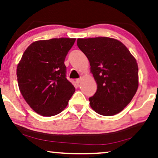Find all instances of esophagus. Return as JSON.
Wrapping results in <instances>:
<instances>
[{"instance_id":"obj_1","label":"esophagus","mask_w":158,"mask_h":158,"mask_svg":"<svg viewBox=\"0 0 158 158\" xmlns=\"http://www.w3.org/2000/svg\"><path fill=\"white\" fill-rule=\"evenodd\" d=\"M81 78H79V79H77L76 80L77 83L78 84L80 83V82H81Z\"/></svg>"}]
</instances>
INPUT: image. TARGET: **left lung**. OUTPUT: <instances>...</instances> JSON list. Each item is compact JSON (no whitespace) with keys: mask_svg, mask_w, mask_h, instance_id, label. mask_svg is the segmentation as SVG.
<instances>
[{"mask_svg":"<svg viewBox=\"0 0 158 158\" xmlns=\"http://www.w3.org/2000/svg\"><path fill=\"white\" fill-rule=\"evenodd\" d=\"M77 46L90 63L97 90L89 98L102 116L118 114L131 102L138 87V67L121 42L110 37L79 38Z\"/></svg>","mask_w":158,"mask_h":158,"instance_id":"1","label":"left lung"}]
</instances>
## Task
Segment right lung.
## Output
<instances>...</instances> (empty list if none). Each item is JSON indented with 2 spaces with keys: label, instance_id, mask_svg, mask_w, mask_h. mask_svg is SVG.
Segmentation results:
<instances>
[{
  "label": "right lung",
  "instance_id": "right-lung-1",
  "mask_svg": "<svg viewBox=\"0 0 158 158\" xmlns=\"http://www.w3.org/2000/svg\"><path fill=\"white\" fill-rule=\"evenodd\" d=\"M75 38H53L32 42L17 67L19 89L37 114L53 116L64 110L75 91L66 77L64 60Z\"/></svg>",
  "mask_w": 158,
  "mask_h": 158
}]
</instances>
